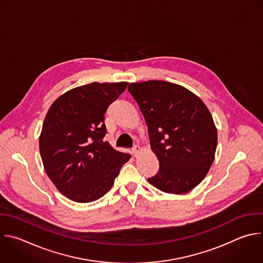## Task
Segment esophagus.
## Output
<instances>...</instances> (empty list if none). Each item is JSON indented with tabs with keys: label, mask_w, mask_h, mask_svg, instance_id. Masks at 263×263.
Segmentation results:
<instances>
[{
	"label": "esophagus",
	"mask_w": 263,
	"mask_h": 263,
	"mask_svg": "<svg viewBox=\"0 0 263 263\" xmlns=\"http://www.w3.org/2000/svg\"><path fill=\"white\" fill-rule=\"evenodd\" d=\"M140 149H141V147L139 146V145H134V147H133V154H134V156H137V154L140 152Z\"/></svg>",
	"instance_id": "obj_1"
}]
</instances>
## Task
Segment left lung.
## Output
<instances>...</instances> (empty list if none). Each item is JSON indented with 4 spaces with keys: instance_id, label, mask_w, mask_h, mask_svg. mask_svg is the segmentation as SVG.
Wrapping results in <instances>:
<instances>
[{
    "instance_id": "8db88e82",
    "label": "left lung",
    "mask_w": 263,
    "mask_h": 263,
    "mask_svg": "<svg viewBox=\"0 0 263 263\" xmlns=\"http://www.w3.org/2000/svg\"><path fill=\"white\" fill-rule=\"evenodd\" d=\"M128 91L144 117L159 160V172L148 183L165 193H188L215 159L218 133L209 108L186 87L168 81L132 82Z\"/></svg>"
}]
</instances>
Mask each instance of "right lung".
Listing matches in <instances>:
<instances>
[{
    "label": "right lung",
    "mask_w": 263,
    "mask_h": 263,
    "mask_svg": "<svg viewBox=\"0 0 263 263\" xmlns=\"http://www.w3.org/2000/svg\"><path fill=\"white\" fill-rule=\"evenodd\" d=\"M128 82H92L60 96L49 107L39 137L45 172L67 198L91 202L112 187L129 154L103 141L104 115Z\"/></svg>",
    "instance_id": "1"
}]
</instances>
